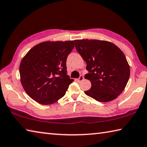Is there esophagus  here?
Masks as SVG:
<instances>
[{"instance_id":"obj_1","label":"esophagus","mask_w":147,"mask_h":147,"mask_svg":"<svg viewBox=\"0 0 147 147\" xmlns=\"http://www.w3.org/2000/svg\"><path fill=\"white\" fill-rule=\"evenodd\" d=\"M83 79H84V77H83L82 76H80V77H79L77 80H78V81H82Z\"/></svg>"}]
</instances>
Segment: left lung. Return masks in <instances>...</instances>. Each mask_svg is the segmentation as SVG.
Returning <instances> with one entry per match:
<instances>
[{
    "label": "left lung",
    "mask_w": 147,
    "mask_h": 147,
    "mask_svg": "<svg viewBox=\"0 0 147 147\" xmlns=\"http://www.w3.org/2000/svg\"><path fill=\"white\" fill-rule=\"evenodd\" d=\"M77 52L86 63L91 87L84 93L96 100H113L125 89L130 67L123 52L114 43L97 40H74Z\"/></svg>",
    "instance_id": "obj_1"
}]
</instances>
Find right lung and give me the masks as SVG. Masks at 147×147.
Listing matches in <instances>:
<instances>
[{"label":"right lung","instance_id":"right-lung-1","mask_svg":"<svg viewBox=\"0 0 147 147\" xmlns=\"http://www.w3.org/2000/svg\"><path fill=\"white\" fill-rule=\"evenodd\" d=\"M74 41H45L35 45L21 61L20 81L27 95L43 105L52 104L65 95L74 79L66 70V59Z\"/></svg>","mask_w":147,"mask_h":147}]
</instances>
